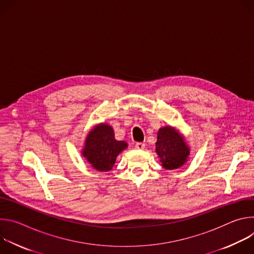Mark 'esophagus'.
Returning <instances> with one entry per match:
<instances>
[{
  "label": "esophagus",
  "mask_w": 254,
  "mask_h": 254,
  "mask_svg": "<svg viewBox=\"0 0 254 254\" xmlns=\"http://www.w3.org/2000/svg\"><path fill=\"white\" fill-rule=\"evenodd\" d=\"M134 148L136 150H143L144 149V143L143 142H136L134 144Z\"/></svg>",
  "instance_id": "1"
}]
</instances>
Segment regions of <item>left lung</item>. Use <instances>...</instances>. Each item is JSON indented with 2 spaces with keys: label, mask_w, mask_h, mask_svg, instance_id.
Segmentation results:
<instances>
[{
  "label": "left lung",
  "mask_w": 254,
  "mask_h": 254,
  "mask_svg": "<svg viewBox=\"0 0 254 254\" xmlns=\"http://www.w3.org/2000/svg\"><path fill=\"white\" fill-rule=\"evenodd\" d=\"M156 152L160 157L162 166L167 170L178 169L184 165L190 153L185 139L171 127L159 129Z\"/></svg>",
  "instance_id": "obj_1"
}]
</instances>
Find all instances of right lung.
Returning a JSON list of instances; mask_svg holds the SVG:
<instances>
[{
  "label": "right lung",
  "instance_id": "obj_1",
  "mask_svg": "<svg viewBox=\"0 0 254 254\" xmlns=\"http://www.w3.org/2000/svg\"><path fill=\"white\" fill-rule=\"evenodd\" d=\"M127 147L126 141L116 139L111 126L102 124L95 127L87 135L83 156L94 169L107 172L112 170L118 155Z\"/></svg>",
  "mask_w": 254,
  "mask_h": 254
}]
</instances>
